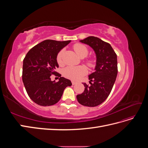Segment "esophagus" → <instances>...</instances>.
<instances>
[{
    "label": "esophagus",
    "mask_w": 148,
    "mask_h": 148,
    "mask_svg": "<svg viewBox=\"0 0 148 148\" xmlns=\"http://www.w3.org/2000/svg\"><path fill=\"white\" fill-rule=\"evenodd\" d=\"M71 83H72V84H73V85H75V84H77V82H74V81H72V82H71Z\"/></svg>",
    "instance_id": "1"
}]
</instances>
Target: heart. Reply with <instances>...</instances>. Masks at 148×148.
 Returning a JSON list of instances; mask_svg holds the SVG:
<instances>
[{
  "label": "heart",
  "instance_id": "b5f03b06",
  "mask_svg": "<svg viewBox=\"0 0 148 148\" xmlns=\"http://www.w3.org/2000/svg\"><path fill=\"white\" fill-rule=\"evenodd\" d=\"M73 49L76 53L80 57H85L87 56L88 53V49L86 46L82 44H76L73 46ZM65 53V49H62L59 53H57L56 57V60L57 64L60 66H62L64 64V55ZM87 65L92 67L95 66V60L92 59H88L86 61ZM87 73V69L84 66H67L63 70V75L66 78L77 81L83 76Z\"/></svg>",
  "mask_w": 148,
  "mask_h": 148
}]
</instances>
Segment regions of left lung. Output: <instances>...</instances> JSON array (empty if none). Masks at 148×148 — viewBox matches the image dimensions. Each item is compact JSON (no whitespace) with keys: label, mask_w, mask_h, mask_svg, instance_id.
Segmentation results:
<instances>
[{"label":"left lung","mask_w":148,"mask_h":148,"mask_svg":"<svg viewBox=\"0 0 148 148\" xmlns=\"http://www.w3.org/2000/svg\"><path fill=\"white\" fill-rule=\"evenodd\" d=\"M80 42L89 45L95 52V71L89 75V84L83 83L84 92L77 96L80 104L96 107L104 102L112 91L118 73L117 57L110 44L95 36H89Z\"/></svg>","instance_id":"1"}]
</instances>
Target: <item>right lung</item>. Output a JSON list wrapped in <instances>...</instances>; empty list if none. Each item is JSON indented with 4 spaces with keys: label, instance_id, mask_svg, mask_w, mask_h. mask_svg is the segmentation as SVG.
Returning a JSON list of instances; mask_svg holds the SVG:
<instances>
[{
    "label": "right lung",
    "instance_id": "1",
    "mask_svg": "<svg viewBox=\"0 0 148 148\" xmlns=\"http://www.w3.org/2000/svg\"><path fill=\"white\" fill-rule=\"evenodd\" d=\"M70 40L57 41L47 39L31 48L23 60L22 79L30 99L41 106L56 104L61 99L65 88L71 81L60 77L59 82L51 81L52 75H61L55 71L59 67L57 53Z\"/></svg>",
    "mask_w": 148,
    "mask_h": 148
}]
</instances>
